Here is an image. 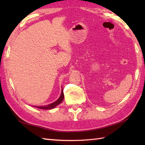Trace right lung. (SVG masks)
Returning <instances> with one entry per match:
<instances>
[{
	"instance_id": "obj_1",
	"label": "right lung",
	"mask_w": 145,
	"mask_h": 145,
	"mask_svg": "<svg viewBox=\"0 0 145 145\" xmlns=\"http://www.w3.org/2000/svg\"><path fill=\"white\" fill-rule=\"evenodd\" d=\"M63 98H64V94H63V89H62L59 98H58V99L57 101H55V102L50 103L49 105H45V106H33L36 107V108H40V109L51 110V109L54 108L56 107L58 105H59L60 103L62 102V101L63 100Z\"/></svg>"
}]
</instances>
